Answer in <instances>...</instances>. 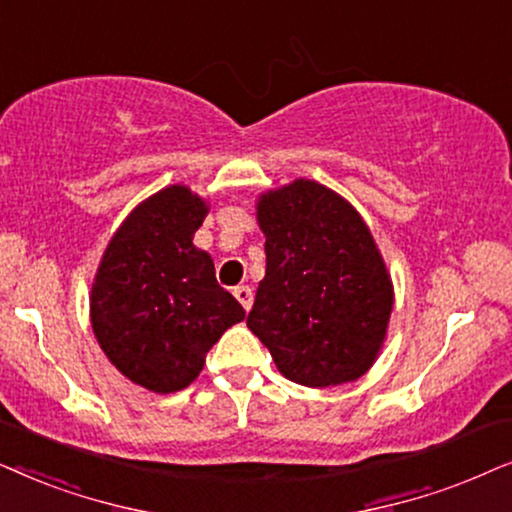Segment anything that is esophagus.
<instances>
[{"label": "esophagus", "instance_id": "obj_1", "mask_svg": "<svg viewBox=\"0 0 512 512\" xmlns=\"http://www.w3.org/2000/svg\"><path fill=\"white\" fill-rule=\"evenodd\" d=\"M234 297L238 299V302H241V306H243L245 311H250V306H252V290L248 288V285H236Z\"/></svg>", "mask_w": 512, "mask_h": 512}]
</instances>
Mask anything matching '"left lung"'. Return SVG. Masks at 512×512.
<instances>
[{
  "label": "left lung",
  "instance_id": "8db88e82",
  "mask_svg": "<svg viewBox=\"0 0 512 512\" xmlns=\"http://www.w3.org/2000/svg\"><path fill=\"white\" fill-rule=\"evenodd\" d=\"M267 274L248 327L285 379L309 388L363 377L384 349L393 281L363 215L316 180L257 196Z\"/></svg>",
  "mask_w": 512,
  "mask_h": 512
}]
</instances>
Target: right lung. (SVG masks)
<instances>
[{"label":"right lung","instance_id":"add662e5","mask_svg":"<svg viewBox=\"0 0 512 512\" xmlns=\"http://www.w3.org/2000/svg\"><path fill=\"white\" fill-rule=\"evenodd\" d=\"M208 201L170 185L138 203L102 252L91 295V327L109 363L152 393L187 388L206 353L243 306L217 285L213 257L194 234Z\"/></svg>","mask_w":512,"mask_h":512}]
</instances>
